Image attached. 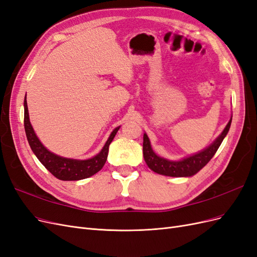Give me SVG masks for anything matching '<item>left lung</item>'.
<instances>
[{
  "instance_id": "left-lung-1",
  "label": "left lung",
  "mask_w": 257,
  "mask_h": 257,
  "mask_svg": "<svg viewBox=\"0 0 257 257\" xmlns=\"http://www.w3.org/2000/svg\"><path fill=\"white\" fill-rule=\"evenodd\" d=\"M232 118V115H231ZM231 118L228 121L227 125L225 126L220 136L217 137L215 141L205 148L204 150H201L195 154L190 155L182 160L179 161H170L167 159H164L155 153L151 147L150 139L148 135L144 134V144H143V151H144V159L146 164L148 165L151 170L154 173L168 176V177H192L195 174H197L199 170L204 166L207 165V163L213 158V155L219 149L221 146L223 139L227 135Z\"/></svg>"
}]
</instances>
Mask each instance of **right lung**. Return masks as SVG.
<instances>
[{"label": "right lung", "mask_w": 257, "mask_h": 257, "mask_svg": "<svg viewBox=\"0 0 257 257\" xmlns=\"http://www.w3.org/2000/svg\"><path fill=\"white\" fill-rule=\"evenodd\" d=\"M120 126L115 127L110 136L108 137L106 144L104 145L103 149L99 151L94 157L88 160H75V159H67L60 157L49 151L46 148L38 137L36 136L33 130L32 124L30 122L28 104H27V95L25 98V130L26 135L28 138L29 145L32 149L33 153L36 155V158L40 160L42 164L47 168L49 172L60 180L63 181H76L81 180V179L89 178L93 175H95L97 172L103 168L105 165L108 150H109V145L111 144L112 139L114 138L116 132L119 131Z\"/></svg>", "instance_id": "1"}]
</instances>
